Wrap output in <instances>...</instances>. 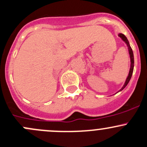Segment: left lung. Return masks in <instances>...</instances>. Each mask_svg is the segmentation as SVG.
<instances>
[{
  "label": "left lung",
  "mask_w": 147,
  "mask_h": 147,
  "mask_svg": "<svg viewBox=\"0 0 147 147\" xmlns=\"http://www.w3.org/2000/svg\"><path fill=\"white\" fill-rule=\"evenodd\" d=\"M119 36L120 38H121V39L123 40V41L126 43V46H128V49H129V55H130V59H131V66H130V70H129V75H128L127 78H126V81H125L124 84H123V87L121 88V89L119 90V91H122L123 88H125V87L127 86V84H129V81H130L131 78V76H132V74H133V71H134V54H133V51H132V49L131 48L130 45H129V40H128L127 38L126 37V36H124V35L122 34V33H119L118 35ZM118 91V92H119Z\"/></svg>",
  "instance_id": "left-lung-1"
}]
</instances>
